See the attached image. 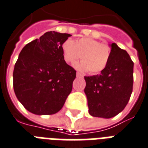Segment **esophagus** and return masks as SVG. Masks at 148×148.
Masks as SVG:
<instances>
[{
  "instance_id": "esophagus-1",
  "label": "esophagus",
  "mask_w": 148,
  "mask_h": 148,
  "mask_svg": "<svg viewBox=\"0 0 148 148\" xmlns=\"http://www.w3.org/2000/svg\"><path fill=\"white\" fill-rule=\"evenodd\" d=\"M76 75H77V77H83V75H82L81 73H79V72H77Z\"/></svg>"
}]
</instances>
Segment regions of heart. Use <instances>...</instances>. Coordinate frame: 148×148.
Returning a JSON list of instances; mask_svg holds the SVG:
<instances>
[{
	"instance_id": "b5f03b06",
	"label": "heart",
	"mask_w": 148,
	"mask_h": 148,
	"mask_svg": "<svg viewBox=\"0 0 148 148\" xmlns=\"http://www.w3.org/2000/svg\"><path fill=\"white\" fill-rule=\"evenodd\" d=\"M61 47L66 61L74 64L82 56V61L77 64L75 67L92 74L105 70L111 56V48L108 44L100 43L91 38H82L76 42L68 39Z\"/></svg>"
}]
</instances>
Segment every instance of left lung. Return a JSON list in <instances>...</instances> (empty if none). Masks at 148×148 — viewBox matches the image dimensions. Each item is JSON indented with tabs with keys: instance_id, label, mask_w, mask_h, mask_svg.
<instances>
[{
	"instance_id": "obj_1",
	"label": "left lung",
	"mask_w": 148,
	"mask_h": 148,
	"mask_svg": "<svg viewBox=\"0 0 148 148\" xmlns=\"http://www.w3.org/2000/svg\"><path fill=\"white\" fill-rule=\"evenodd\" d=\"M111 56L100 74L84 77L89 114L109 119L121 112L130 100L134 83V62L126 50L109 44Z\"/></svg>"
}]
</instances>
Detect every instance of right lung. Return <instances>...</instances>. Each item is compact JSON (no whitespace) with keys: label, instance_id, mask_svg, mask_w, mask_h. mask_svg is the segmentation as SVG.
Returning <instances> with one entry per match:
<instances>
[{"label":"right lung","instance_id":"right-lung-1","mask_svg":"<svg viewBox=\"0 0 148 148\" xmlns=\"http://www.w3.org/2000/svg\"><path fill=\"white\" fill-rule=\"evenodd\" d=\"M71 35L47 32L26 44L13 72L17 99L36 115L55 114L71 92L76 71L64 60L62 44Z\"/></svg>","mask_w":148,"mask_h":148}]
</instances>
